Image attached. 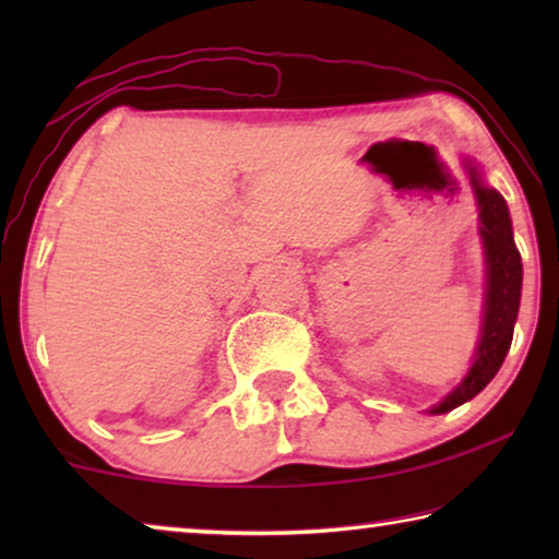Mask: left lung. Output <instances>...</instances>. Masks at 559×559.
I'll return each instance as SVG.
<instances>
[{
  "label": "left lung",
  "mask_w": 559,
  "mask_h": 559,
  "mask_svg": "<svg viewBox=\"0 0 559 559\" xmlns=\"http://www.w3.org/2000/svg\"><path fill=\"white\" fill-rule=\"evenodd\" d=\"M473 194L478 202L480 239L486 253V308L480 325V343L468 374L447 400L433 406L431 414H447L468 402L493 380L513 343V328L520 308V288H523V263L513 241L508 204L493 187H486L478 167L466 159Z\"/></svg>",
  "instance_id": "1"
}]
</instances>
